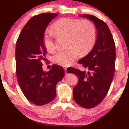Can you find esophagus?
<instances>
[{"mask_svg": "<svg viewBox=\"0 0 129 129\" xmlns=\"http://www.w3.org/2000/svg\"><path fill=\"white\" fill-rule=\"evenodd\" d=\"M63 69H64V71H65V73H67V68L66 66H63Z\"/></svg>", "mask_w": 129, "mask_h": 129, "instance_id": "obj_1", "label": "esophagus"}]
</instances>
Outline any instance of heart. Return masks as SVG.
I'll list each match as a JSON object with an SVG mask.
<instances>
[{
  "label": "heart",
  "mask_w": 129,
  "mask_h": 129,
  "mask_svg": "<svg viewBox=\"0 0 129 129\" xmlns=\"http://www.w3.org/2000/svg\"><path fill=\"white\" fill-rule=\"evenodd\" d=\"M52 27L56 35L68 38V48L57 51L53 56V60L62 66L72 64L78 57L79 53L81 55L87 54L96 43L95 26L88 19L62 18L54 22ZM54 38V35L50 31L44 33L43 44L49 52L55 49Z\"/></svg>",
  "instance_id": "heart-1"
}]
</instances>
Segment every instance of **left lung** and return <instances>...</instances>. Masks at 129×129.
<instances>
[{
  "mask_svg": "<svg viewBox=\"0 0 129 129\" xmlns=\"http://www.w3.org/2000/svg\"><path fill=\"white\" fill-rule=\"evenodd\" d=\"M79 16L94 22L98 37L90 52L79 60L87 71L69 67L67 72L78 77V83L73 90L74 100L84 108L91 109L103 101L110 89L115 71V43L104 21L90 15Z\"/></svg>",
  "mask_w": 129,
  "mask_h": 129,
  "instance_id": "8db88e82",
  "label": "left lung"
}]
</instances>
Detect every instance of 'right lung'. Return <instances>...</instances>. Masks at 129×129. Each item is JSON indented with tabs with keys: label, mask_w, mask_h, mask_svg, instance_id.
Returning <instances> with one entry per match:
<instances>
[{
	"label": "right lung",
	"mask_w": 129,
	"mask_h": 129,
	"mask_svg": "<svg viewBox=\"0 0 129 129\" xmlns=\"http://www.w3.org/2000/svg\"><path fill=\"white\" fill-rule=\"evenodd\" d=\"M57 13H44L34 16L20 31L16 45V73L26 99L38 106L49 103L55 98L56 86L64 75L62 67L53 64L44 72L42 60L47 51L43 44L45 30Z\"/></svg>",
	"instance_id": "1"
}]
</instances>
